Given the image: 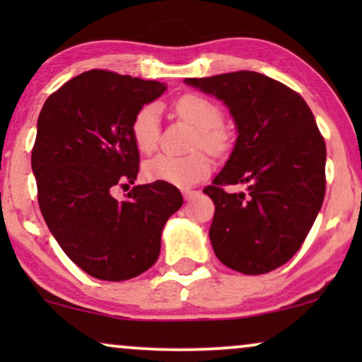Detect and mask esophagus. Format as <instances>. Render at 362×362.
Masks as SVG:
<instances>
[{
	"label": "esophagus",
	"mask_w": 362,
	"mask_h": 362,
	"mask_svg": "<svg viewBox=\"0 0 362 362\" xmlns=\"http://www.w3.org/2000/svg\"><path fill=\"white\" fill-rule=\"evenodd\" d=\"M199 192L197 191H191V189H182V196H185L186 201H191L192 197H196Z\"/></svg>",
	"instance_id": "esophagus-1"
}]
</instances>
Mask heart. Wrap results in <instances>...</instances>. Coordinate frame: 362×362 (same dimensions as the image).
<instances>
[{
  "mask_svg": "<svg viewBox=\"0 0 362 362\" xmlns=\"http://www.w3.org/2000/svg\"><path fill=\"white\" fill-rule=\"evenodd\" d=\"M176 112L182 120L197 130L194 145L212 153H221L227 145V136L219 127L222 122L221 108L201 95H182L176 102ZM132 138L141 153H151L160 141V107L148 103L133 117ZM211 160L204 153L187 156L156 155L145 161L143 175L148 181H165L177 187H189L211 175Z\"/></svg>",
  "mask_w": 362,
  "mask_h": 362,
  "instance_id": "b5f03b06",
  "label": "heart"
}]
</instances>
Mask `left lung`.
Here are the masks:
<instances>
[{"label": "left lung", "instance_id": "1", "mask_svg": "<svg viewBox=\"0 0 362 362\" xmlns=\"http://www.w3.org/2000/svg\"><path fill=\"white\" fill-rule=\"evenodd\" d=\"M185 83L224 102L237 140L204 192L216 206L209 239L222 264L245 275L279 269L296 254L325 197L326 145L306 102L259 72ZM247 184L245 193L222 185Z\"/></svg>", "mask_w": 362, "mask_h": 362}]
</instances>
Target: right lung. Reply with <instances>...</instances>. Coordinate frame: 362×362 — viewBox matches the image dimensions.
<instances>
[{
  "mask_svg": "<svg viewBox=\"0 0 362 362\" xmlns=\"http://www.w3.org/2000/svg\"><path fill=\"white\" fill-rule=\"evenodd\" d=\"M165 90L161 82L95 69L64 83L39 113L31 155L39 207L69 259L98 280L150 269L163 227L182 206L180 189L165 181L133 186L123 201L112 196L140 170L133 117Z\"/></svg>",
  "mask_w": 362,
  "mask_h": 362,
  "instance_id": "1",
  "label": "right lung"
}]
</instances>
